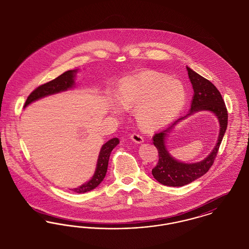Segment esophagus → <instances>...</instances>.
Instances as JSON below:
<instances>
[{
  "mask_svg": "<svg viewBox=\"0 0 249 249\" xmlns=\"http://www.w3.org/2000/svg\"><path fill=\"white\" fill-rule=\"evenodd\" d=\"M131 138H132V140L135 142V143H142L143 141H144V138L140 135V134H133L131 135Z\"/></svg>",
  "mask_w": 249,
  "mask_h": 249,
  "instance_id": "esophagus-1",
  "label": "esophagus"
}]
</instances>
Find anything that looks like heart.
I'll return each mask as SVG.
<instances>
[{"label":"heart","instance_id":"1","mask_svg":"<svg viewBox=\"0 0 249 249\" xmlns=\"http://www.w3.org/2000/svg\"><path fill=\"white\" fill-rule=\"evenodd\" d=\"M115 96L122 107L134 108L141 127L156 130L171 123L181 112L187 92L180 80L166 74L145 71L122 79ZM114 109L119 111L118 106Z\"/></svg>","mask_w":249,"mask_h":249}]
</instances>
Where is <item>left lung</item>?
<instances>
[{"mask_svg":"<svg viewBox=\"0 0 249 249\" xmlns=\"http://www.w3.org/2000/svg\"><path fill=\"white\" fill-rule=\"evenodd\" d=\"M187 70L194 91L192 108L188 115L198 110H211L219 119L220 134L218 142L213 153L203 161L193 164L181 163L175 160L167 153L164 146V137H166V134L176 123L188 115L176 120L169 128L154 134L153 145L157 149L159 159L152 172L153 177L159 183L170 187H183L208 172L214 163L228 127V110L221 93L209 79L200 76L189 67H187Z\"/></svg>","mask_w":249,"mask_h":249,"instance_id":"1","label":"left lung"}]
</instances>
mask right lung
Masks as SVG:
<instances>
[{
  "instance_id": "1",
  "label": "right lung",
  "mask_w": 249,
  "mask_h": 249,
  "mask_svg": "<svg viewBox=\"0 0 249 249\" xmlns=\"http://www.w3.org/2000/svg\"><path fill=\"white\" fill-rule=\"evenodd\" d=\"M76 72L77 71H75V70H69L56 77L55 79L39 85L28 96L26 101H25L24 107H26L28 104H30L31 102L37 100L38 98L59 93L61 91H66L67 89L71 88L75 83L74 77H75ZM118 143H119V139L117 137H115V138H112L111 140H109L108 142H106L102 146L99 155H98L96 170L93 178L88 183L83 184L79 188L72 189L73 192H77V193L90 192L96 188L102 182V180L104 179L106 172H107L108 162H109V157H110L111 152L114 150V148H115V146Z\"/></svg>"
}]
</instances>
